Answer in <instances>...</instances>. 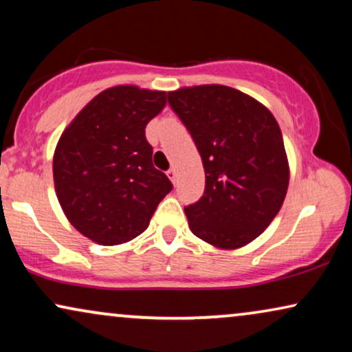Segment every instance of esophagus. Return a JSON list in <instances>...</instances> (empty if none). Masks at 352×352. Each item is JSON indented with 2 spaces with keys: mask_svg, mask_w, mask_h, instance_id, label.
<instances>
[{
  "mask_svg": "<svg viewBox=\"0 0 352 352\" xmlns=\"http://www.w3.org/2000/svg\"><path fill=\"white\" fill-rule=\"evenodd\" d=\"M166 176L170 177V181L171 182H176V177H177V173H176V170L175 168H170V170L166 171Z\"/></svg>",
  "mask_w": 352,
  "mask_h": 352,
  "instance_id": "34e87169",
  "label": "esophagus"
}]
</instances>
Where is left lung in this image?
Masks as SVG:
<instances>
[{"instance_id":"left-lung-1","label":"left lung","mask_w":352,"mask_h":352,"mask_svg":"<svg viewBox=\"0 0 352 352\" xmlns=\"http://www.w3.org/2000/svg\"><path fill=\"white\" fill-rule=\"evenodd\" d=\"M189 129L205 170V192L186 206L204 242L235 250L253 242L285 200L290 168L277 120L261 102L223 85L168 93Z\"/></svg>"}]
</instances>
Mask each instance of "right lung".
Masks as SVG:
<instances>
[{"instance_id":"obj_1","label":"right lung","mask_w":352,"mask_h":352,"mask_svg":"<svg viewBox=\"0 0 352 352\" xmlns=\"http://www.w3.org/2000/svg\"><path fill=\"white\" fill-rule=\"evenodd\" d=\"M165 105V91L113 86L62 133L52 158L56 194L70 224L93 242L110 247L138 237L171 192L146 139L147 123Z\"/></svg>"}]
</instances>
